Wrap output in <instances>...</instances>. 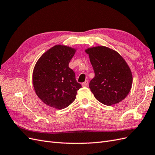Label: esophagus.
I'll return each mask as SVG.
<instances>
[{
    "mask_svg": "<svg viewBox=\"0 0 155 155\" xmlns=\"http://www.w3.org/2000/svg\"><path fill=\"white\" fill-rule=\"evenodd\" d=\"M82 86L83 87H87L88 85V80H86L85 82H83L82 84Z\"/></svg>",
    "mask_w": 155,
    "mask_h": 155,
    "instance_id": "34e87169",
    "label": "esophagus"
}]
</instances>
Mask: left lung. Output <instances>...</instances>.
<instances>
[{
	"label": "left lung",
	"mask_w": 155,
	"mask_h": 155,
	"mask_svg": "<svg viewBox=\"0 0 155 155\" xmlns=\"http://www.w3.org/2000/svg\"><path fill=\"white\" fill-rule=\"evenodd\" d=\"M85 51L95 74L89 88L96 99L107 105L122 101L130 92L133 82L125 61L116 51L105 46L88 48Z\"/></svg>",
	"instance_id": "left-lung-1"
}]
</instances>
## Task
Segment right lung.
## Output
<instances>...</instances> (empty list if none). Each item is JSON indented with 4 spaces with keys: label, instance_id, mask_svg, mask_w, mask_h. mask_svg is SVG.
<instances>
[{
    "label": "right lung",
    "instance_id": "obj_1",
    "mask_svg": "<svg viewBox=\"0 0 155 155\" xmlns=\"http://www.w3.org/2000/svg\"><path fill=\"white\" fill-rule=\"evenodd\" d=\"M75 51L68 46L56 45L41 56L34 67L33 84L35 93L51 107H67L76 99L77 91L81 87L68 67Z\"/></svg>",
    "mask_w": 155,
    "mask_h": 155
}]
</instances>
